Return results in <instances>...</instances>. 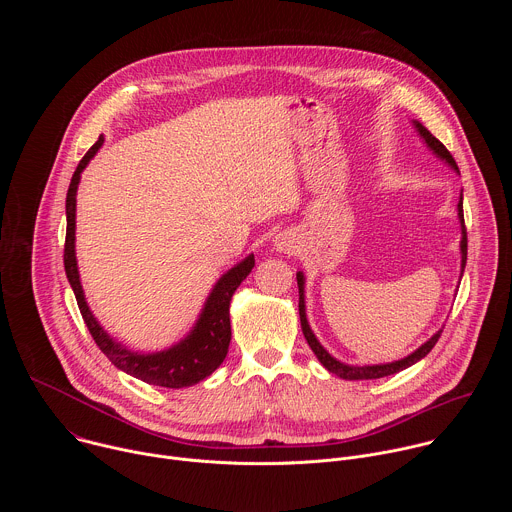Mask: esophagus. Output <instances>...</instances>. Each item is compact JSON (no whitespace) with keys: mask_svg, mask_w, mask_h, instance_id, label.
Here are the masks:
<instances>
[{"mask_svg":"<svg viewBox=\"0 0 512 512\" xmlns=\"http://www.w3.org/2000/svg\"><path fill=\"white\" fill-rule=\"evenodd\" d=\"M275 249L281 251V253H294V251H296V245H294V241H291L287 235H279V237L275 239Z\"/></svg>","mask_w":512,"mask_h":512,"instance_id":"1","label":"esophagus"}]
</instances>
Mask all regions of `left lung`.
I'll list each match as a JSON object with an SVG mask.
<instances>
[{"label":"left lung","mask_w":512,"mask_h":512,"mask_svg":"<svg viewBox=\"0 0 512 512\" xmlns=\"http://www.w3.org/2000/svg\"><path fill=\"white\" fill-rule=\"evenodd\" d=\"M415 123V127H417V131H419V135L425 139V143H427V148L440 158V160H444L446 164H450L458 174H460V170H458V164H456V160L452 158V154L448 152V148L446 145L437 139V137H433L419 121H413ZM458 216H460V223H462V241H460V251H462V271H464V267H466V255H468V237H466V227H464V208H462V198H460V202H458ZM298 287H300V322H302V332H304V336H306V340H308V344H310V348L314 350V354L318 356V360L324 364V367L332 373V375H336V377H340V379H346V381H362V379H381V377H389V375H395V373H399V371H403V369H407V367H411V364H415L417 360H421L423 356H427L429 352H431V348L435 346V342L440 340V336H442V330L440 332H435L425 344H421L415 352H411L409 356H405V358H401V360H395V362H387V364H367V367H352V364H344V362H340V360H336L334 356H330L328 354V350L318 342V338L314 336V332H312V328H310V324H308V318H306V302H304V273L300 271L298 273Z\"/></svg>","instance_id":"obj_1"}]
</instances>
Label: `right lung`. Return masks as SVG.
<instances>
[{
  "label": "right lung",
  "mask_w": 512,
  "mask_h": 512,
  "mask_svg": "<svg viewBox=\"0 0 512 512\" xmlns=\"http://www.w3.org/2000/svg\"><path fill=\"white\" fill-rule=\"evenodd\" d=\"M103 135L97 139L93 148L85 154V158L79 162L75 174H72L68 192H66V241H64V271L68 277V283L75 291V298L79 304V310L83 314V320L101 348V352L115 364L123 373L150 383L156 387H168V389H182L192 387L200 383L202 379L210 377L221 362L227 356L229 342H231V316L229 306L235 289L241 285V281L251 273L255 267V257H245L239 265L229 269L221 279L212 287L210 296L202 308V314L196 322V326L190 330V334L174 344L168 350L162 352H148L139 354L133 350H127L119 342H115L97 322L93 312L89 310L83 294V285L79 279V267H77V255H75V216H77V188L81 182V172L87 168V164L93 160V156L99 152L103 145Z\"/></svg>",
  "instance_id": "obj_1"
}]
</instances>
